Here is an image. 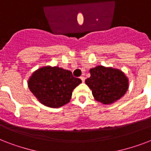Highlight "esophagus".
Here are the masks:
<instances>
[{
	"label": "esophagus",
	"instance_id": "obj_1",
	"mask_svg": "<svg viewBox=\"0 0 151 151\" xmlns=\"http://www.w3.org/2000/svg\"><path fill=\"white\" fill-rule=\"evenodd\" d=\"M80 78H81V80L82 81V82H85V77H83V76H82V77H81Z\"/></svg>",
	"mask_w": 151,
	"mask_h": 151
}]
</instances>
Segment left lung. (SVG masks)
<instances>
[{"label": "left lung", "instance_id": "8db88e82", "mask_svg": "<svg viewBox=\"0 0 151 151\" xmlns=\"http://www.w3.org/2000/svg\"><path fill=\"white\" fill-rule=\"evenodd\" d=\"M90 78L85 84L92 90L95 99L110 105L122 98L129 88V79L122 70L97 66L90 69Z\"/></svg>", "mask_w": 151, "mask_h": 151}]
</instances>
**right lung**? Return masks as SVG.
Returning <instances> with one entry per match:
<instances>
[{"instance_id": "add662e5", "label": "right lung", "mask_w": 151, "mask_h": 151, "mask_svg": "<svg viewBox=\"0 0 151 151\" xmlns=\"http://www.w3.org/2000/svg\"><path fill=\"white\" fill-rule=\"evenodd\" d=\"M81 83L70 70L59 66H43L32 73L28 80L30 92L41 104L59 108L70 102L72 92Z\"/></svg>"}]
</instances>
